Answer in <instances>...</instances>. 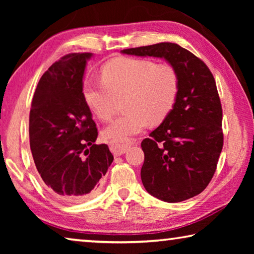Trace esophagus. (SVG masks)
Returning a JSON list of instances; mask_svg holds the SVG:
<instances>
[{
	"label": "esophagus",
	"instance_id": "1",
	"mask_svg": "<svg viewBox=\"0 0 254 254\" xmlns=\"http://www.w3.org/2000/svg\"><path fill=\"white\" fill-rule=\"evenodd\" d=\"M135 141L134 140H123V141H119V142H111L110 143V149L111 151L113 152L114 156H121V154L126 153L127 151V149L134 145Z\"/></svg>",
	"mask_w": 254,
	"mask_h": 254
}]
</instances>
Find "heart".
Segmentation results:
<instances>
[{
	"mask_svg": "<svg viewBox=\"0 0 254 254\" xmlns=\"http://www.w3.org/2000/svg\"><path fill=\"white\" fill-rule=\"evenodd\" d=\"M103 81L88 83L84 96L101 120H110L118 100L127 96L120 115L103 131L111 142L127 140L152 124L161 123L173 111L179 94V75L170 65L144 58H120L103 70Z\"/></svg>",
	"mask_w": 254,
	"mask_h": 254,
	"instance_id": "1",
	"label": "heart"
}]
</instances>
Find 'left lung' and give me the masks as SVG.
<instances>
[{
	"mask_svg": "<svg viewBox=\"0 0 254 254\" xmlns=\"http://www.w3.org/2000/svg\"><path fill=\"white\" fill-rule=\"evenodd\" d=\"M122 54L165 59L179 75L173 111L141 143V180L150 195L167 203L200 194L212 180L223 148L222 105L203 60L177 44L124 49Z\"/></svg>",
	"mask_w": 254,
	"mask_h": 254,
	"instance_id": "8db88e82",
	"label": "left lung"
}]
</instances>
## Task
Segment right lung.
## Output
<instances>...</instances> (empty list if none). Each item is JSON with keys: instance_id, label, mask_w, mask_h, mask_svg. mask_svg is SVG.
Wrapping results in <instances>:
<instances>
[{"instance_id": "right-lung-1", "label": "right lung", "mask_w": 254, "mask_h": 254, "mask_svg": "<svg viewBox=\"0 0 254 254\" xmlns=\"http://www.w3.org/2000/svg\"><path fill=\"white\" fill-rule=\"evenodd\" d=\"M93 54H69L38 83L29 118L30 148L51 195L79 203L97 194L113 162L106 144H95L96 124L85 101L83 78Z\"/></svg>"}]
</instances>
